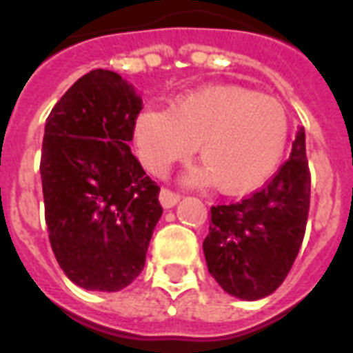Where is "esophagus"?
Masks as SVG:
<instances>
[{
    "instance_id": "esophagus-1",
    "label": "esophagus",
    "mask_w": 353,
    "mask_h": 353,
    "mask_svg": "<svg viewBox=\"0 0 353 353\" xmlns=\"http://www.w3.org/2000/svg\"><path fill=\"white\" fill-rule=\"evenodd\" d=\"M179 199H181V196H179L177 192H172L168 191V189H162L161 194H159V200H161V204L164 210H170V208L176 206L177 202H179Z\"/></svg>"
}]
</instances>
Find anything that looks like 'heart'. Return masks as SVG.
Returning a JSON list of instances; mask_svg holds the SVG:
<instances>
[{
	"mask_svg": "<svg viewBox=\"0 0 353 353\" xmlns=\"http://www.w3.org/2000/svg\"><path fill=\"white\" fill-rule=\"evenodd\" d=\"M134 147L153 176L187 161L196 145L204 166L192 183L217 185L230 196L265 185L280 168L289 139L288 111L272 96L215 85L177 98L170 111L143 109L134 121Z\"/></svg>",
	"mask_w": 353,
	"mask_h": 353,
	"instance_id": "1",
	"label": "heart"
}]
</instances>
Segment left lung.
Masks as SVG:
<instances>
[{
  "instance_id": "obj_1",
  "label": "left lung",
  "mask_w": 353,
  "mask_h": 353,
  "mask_svg": "<svg viewBox=\"0 0 353 353\" xmlns=\"http://www.w3.org/2000/svg\"><path fill=\"white\" fill-rule=\"evenodd\" d=\"M308 208L310 172L301 126L289 161L265 189L238 204L212 208L202 248L215 281L242 301L272 295L301 250Z\"/></svg>"
}]
</instances>
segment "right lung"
<instances>
[{
	"mask_svg": "<svg viewBox=\"0 0 353 353\" xmlns=\"http://www.w3.org/2000/svg\"><path fill=\"white\" fill-rule=\"evenodd\" d=\"M141 96L119 73L83 75L45 123V221L60 268L87 291H121L145 265L161 187L132 154Z\"/></svg>",
	"mask_w": 353,
	"mask_h": 353,
	"instance_id": "add662e5",
	"label": "right lung"
}]
</instances>
